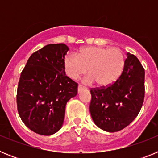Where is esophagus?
I'll use <instances>...</instances> for the list:
<instances>
[{"label": "esophagus", "mask_w": 158, "mask_h": 158, "mask_svg": "<svg viewBox=\"0 0 158 158\" xmlns=\"http://www.w3.org/2000/svg\"><path fill=\"white\" fill-rule=\"evenodd\" d=\"M85 89V87H84V86H82L81 85H78V88H77L78 93H80V92L81 91V90H83V89Z\"/></svg>", "instance_id": "obj_1"}]
</instances>
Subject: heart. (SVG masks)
I'll use <instances>...</instances> for the list:
<instances>
[{
	"label": "heart",
	"instance_id": "heart-1",
	"mask_svg": "<svg viewBox=\"0 0 158 158\" xmlns=\"http://www.w3.org/2000/svg\"><path fill=\"white\" fill-rule=\"evenodd\" d=\"M124 65V56L118 48L89 47L81 49L77 55L69 54L64 59L66 75L76 80L87 72L85 81H94L99 86L109 85L120 76Z\"/></svg>",
	"mask_w": 158,
	"mask_h": 158
}]
</instances>
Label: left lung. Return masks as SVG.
Segmentation results:
<instances>
[{
	"label": "left lung",
	"mask_w": 158,
	"mask_h": 158,
	"mask_svg": "<svg viewBox=\"0 0 158 158\" xmlns=\"http://www.w3.org/2000/svg\"><path fill=\"white\" fill-rule=\"evenodd\" d=\"M89 111L96 126L108 132L121 131L139 115L145 96V69L128 53L120 76L107 86L93 88Z\"/></svg>",
	"instance_id": "left-lung-1"
}]
</instances>
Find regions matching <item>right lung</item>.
I'll return each mask as SVG.
<instances>
[{"mask_svg":"<svg viewBox=\"0 0 158 158\" xmlns=\"http://www.w3.org/2000/svg\"><path fill=\"white\" fill-rule=\"evenodd\" d=\"M64 43L49 44L31 54L18 83L16 104L23 123L35 133L51 135L61 129L68 100L78 84L65 75Z\"/></svg>","mask_w":158,"mask_h":158,"instance_id":"add662e5","label":"right lung"}]
</instances>
